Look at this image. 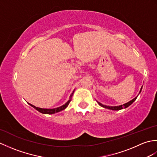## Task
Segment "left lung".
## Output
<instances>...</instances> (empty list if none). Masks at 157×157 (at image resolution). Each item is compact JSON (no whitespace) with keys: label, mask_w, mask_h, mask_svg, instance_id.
Listing matches in <instances>:
<instances>
[{"label":"left lung","mask_w":157,"mask_h":157,"mask_svg":"<svg viewBox=\"0 0 157 157\" xmlns=\"http://www.w3.org/2000/svg\"><path fill=\"white\" fill-rule=\"evenodd\" d=\"M142 86L141 87V89H140V92H139V94H138V95L140 94V92H141V91H142ZM138 96H136V97H135L134 99H132V101H129L128 102H127V103H125V104H123V105H119V106H106V105H103V104H102V103H101L100 102H98V101H96V102H98V104L101 106H102V107H103V108H105V109H110V110H113V111H119V110H121V109H125V108H127V107H128V106H129L130 105H131L133 102H134L136 100V98H137V97H138Z\"/></svg>","instance_id":"obj_1"}]
</instances>
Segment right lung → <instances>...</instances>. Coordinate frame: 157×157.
I'll return each instance as SVG.
<instances>
[{"label": "right lung", "mask_w": 157, "mask_h": 157, "mask_svg": "<svg viewBox=\"0 0 157 157\" xmlns=\"http://www.w3.org/2000/svg\"><path fill=\"white\" fill-rule=\"evenodd\" d=\"M75 90H73V92L71 93V94L69 96V101L67 102L65 104H64L63 105L59 106V107H57V108H55V109H42V108H39V107H36V106L32 105V104H29V103H28V104L32 106L33 108H34L36 110H37L38 111H39L40 113H43V114H48V115H51V114H54V113H58V112H60L63 111V110L65 109L67 107V106L69 105V102H71V98H72V96L73 94V92H74Z\"/></svg>", "instance_id": "right-lung-1"}]
</instances>
